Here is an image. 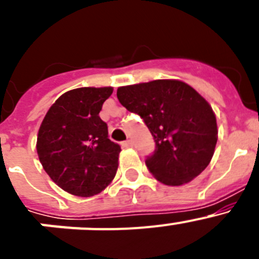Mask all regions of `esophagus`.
I'll return each instance as SVG.
<instances>
[{
    "label": "esophagus",
    "mask_w": 259,
    "mask_h": 259,
    "mask_svg": "<svg viewBox=\"0 0 259 259\" xmlns=\"http://www.w3.org/2000/svg\"><path fill=\"white\" fill-rule=\"evenodd\" d=\"M132 145H134V144H132L131 140H125L122 143L123 148H132Z\"/></svg>",
    "instance_id": "34e87169"
}]
</instances>
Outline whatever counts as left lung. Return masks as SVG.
Segmentation results:
<instances>
[{"mask_svg": "<svg viewBox=\"0 0 259 259\" xmlns=\"http://www.w3.org/2000/svg\"><path fill=\"white\" fill-rule=\"evenodd\" d=\"M119 102L140 115L154 137L148 170L166 185H182L200 175L211 161L218 140L209 102L180 80H153L120 87Z\"/></svg>", "mask_w": 259, "mask_h": 259, "instance_id": "8db88e82", "label": "left lung"}]
</instances>
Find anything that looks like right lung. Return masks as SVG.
Segmentation results:
<instances>
[{"mask_svg":"<svg viewBox=\"0 0 259 259\" xmlns=\"http://www.w3.org/2000/svg\"><path fill=\"white\" fill-rule=\"evenodd\" d=\"M111 87L63 93L48 110L37 135L38 159L50 179L68 193L91 197L113 182L120 146L100 118Z\"/></svg>","mask_w":259,"mask_h":259,"instance_id":"1","label":"right lung"}]
</instances>
